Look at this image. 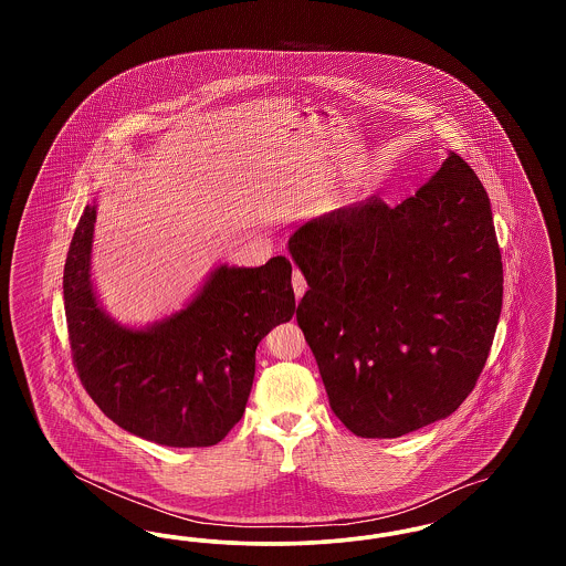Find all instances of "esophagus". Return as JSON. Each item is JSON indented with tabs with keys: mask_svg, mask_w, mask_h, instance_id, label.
I'll list each match as a JSON object with an SVG mask.
<instances>
[{
	"mask_svg": "<svg viewBox=\"0 0 566 566\" xmlns=\"http://www.w3.org/2000/svg\"><path fill=\"white\" fill-rule=\"evenodd\" d=\"M293 289H295L296 298H301L303 293L307 291V282H305L303 273L298 270H293Z\"/></svg>",
	"mask_w": 566,
	"mask_h": 566,
	"instance_id": "34e87169",
	"label": "esophagus"
}]
</instances>
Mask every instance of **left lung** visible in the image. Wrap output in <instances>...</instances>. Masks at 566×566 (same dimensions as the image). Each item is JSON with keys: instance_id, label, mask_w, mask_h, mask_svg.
I'll return each mask as SVG.
<instances>
[{"instance_id": "obj_1", "label": "left lung", "mask_w": 566, "mask_h": 566, "mask_svg": "<svg viewBox=\"0 0 566 566\" xmlns=\"http://www.w3.org/2000/svg\"><path fill=\"white\" fill-rule=\"evenodd\" d=\"M289 250L310 286L296 323L346 429L395 439L457 411L503 305L490 199L469 163L450 153L395 208L374 195L312 218Z\"/></svg>"}]
</instances>
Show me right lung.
Here are the masks:
<instances>
[{"instance_id": "1", "label": "right lung", "mask_w": 566, "mask_h": 566, "mask_svg": "<svg viewBox=\"0 0 566 566\" xmlns=\"http://www.w3.org/2000/svg\"><path fill=\"white\" fill-rule=\"evenodd\" d=\"M95 206L70 243L63 298L82 386L120 429L169 448H208L242 420L256 346L295 314L291 261L220 265L185 310L148 328L114 323L91 284Z\"/></svg>"}]
</instances>
